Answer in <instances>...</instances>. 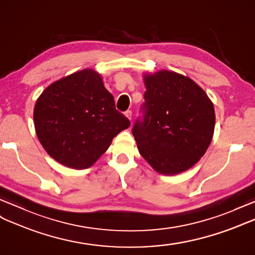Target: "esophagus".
Wrapping results in <instances>:
<instances>
[{
	"instance_id": "obj_1",
	"label": "esophagus",
	"mask_w": 255,
	"mask_h": 255,
	"mask_svg": "<svg viewBox=\"0 0 255 255\" xmlns=\"http://www.w3.org/2000/svg\"><path fill=\"white\" fill-rule=\"evenodd\" d=\"M124 115H126V117L128 118V119L129 121L132 120V111H131V110H128V111H126V114H124Z\"/></svg>"
}]
</instances>
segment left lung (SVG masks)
<instances>
[{"mask_svg": "<svg viewBox=\"0 0 255 255\" xmlns=\"http://www.w3.org/2000/svg\"><path fill=\"white\" fill-rule=\"evenodd\" d=\"M144 120L133 135L152 169L176 175L194 166L213 138L214 106L194 80L174 71L145 73Z\"/></svg>", "mask_w": 255, "mask_h": 255, "instance_id": "left-lung-1", "label": "left lung"}]
</instances>
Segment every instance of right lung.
Instances as JSON below:
<instances>
[{
    "mask_svg": "<svg viewBox=\"0 0 255 255\" xmlns=\"http://www.w3.org/2000/svg\"><path fill=\"white\" fill-rule=\"evenodd\" d=\"M33 120L46 152L76 170L94 164L131 124L116 109L101 74L89 68L49 84L36 99Z\"/></svg>",
    "mask_w": 255,
    "mask_h": 255,
    "instance_id": "1",
    "label": "right lung"
}]
</instances>
